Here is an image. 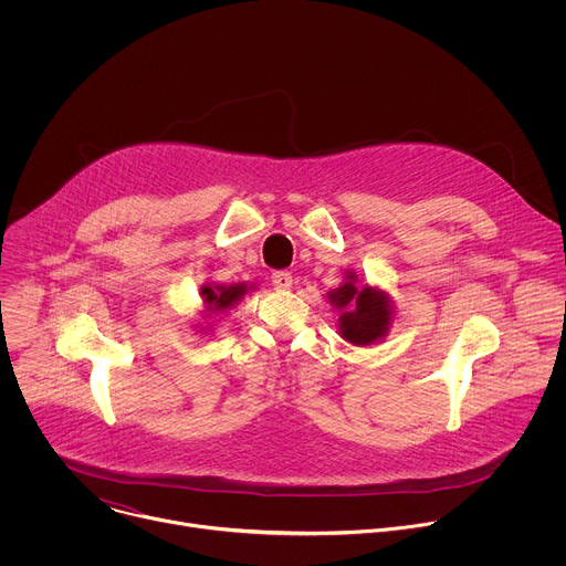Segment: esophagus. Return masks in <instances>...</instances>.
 <instances>
[{
    "label": "esophagus",
    "mask_w": 566,
    "mask_h": 566,
    "mask_svg": "<svg viewBox=\"0 0 566 566\" xmlns=\"http://www.w3.org/2000/svg\"><path fill=\"white\" fill-rule=\"evenodd\" d=\"M271 282H273L275 289L286 291V289H291V284H293V275H291L289 271H275V273L271 275Z\"/></svg>",
    "instance_id": "esophagus-1"
}]
</instances>
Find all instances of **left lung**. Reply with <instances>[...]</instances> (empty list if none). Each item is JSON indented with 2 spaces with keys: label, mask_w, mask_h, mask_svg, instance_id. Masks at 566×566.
I'll use <instances>...</instances> for the list:
<instances>
[{
  "label": "left lung",
  "mask_w": 566,
  "mask_h": 566,
  "mask_svg": "<svg viewBox=\"0 0 566 566\" xmlns=\"http://www.w3.org/2000/svg\"><path fill=\"white\" fill-rule=\"evenodd\" d=\"M329 297L338 308H345L340 315V334L349 343L369 345L387 332L391 313L387 297L380 291L369 286L358 291L354 282H345Z\"/></svg>",
  "instance_id": "obj_1"
}]
</instances>
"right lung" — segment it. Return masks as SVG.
I'll return each instance as SVG.
<instances>
[{"instance_id": "obj_1", "label": "right lung", "mask_w": 566, "mask_h": 566, "mask_svg": "<svg viewBox=\"0 0 566 566\" xmlns=\"http://www.w3.org/2000/svg\"><path fill=\"white\" fill-rule=\"evenodd\" d=\"M201 293L206 295V304H208L210 308H214V311H223V308L232 306L241 295H244V293H247V289L241 286V284H232V286H214V289L203 286V289H201Z\"/></svg>"}]
</instances>
